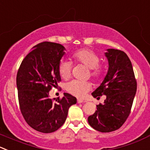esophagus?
Returning <instances> with one entry per match:
<instances>
[{
	"mask_svg": "<svg viewBox=\"0 0 150 150\" xmlns=\"http://www.w3.org/2000/svg\"><path fill=\"white\" fill-rule=\"evenodd\" d=\"M84 103V101L82 100V99H78V103Z\"/></svg>",
	"mask_w": 150,
	"mask_h": 150,
	"instance_id": "34e87169",
	"label": "esophagus"
}]
</instances>
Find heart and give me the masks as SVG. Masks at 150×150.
Masks as SVG:
<instances>
[{
	"label": "heart",
	"mask_w": 150,
	"mask_h": 150,
	"mask_svg": "<svg viewBox=\"0 0 150 150\" xmlns=\"http://www.w3.org/2000/svg\"><path fill=\"white\" fill-rule=\"evenodd\" d=\"M76 62L85 65L90 69V75L94 79L98 80L103 75V69L99 65L100 58L93 50L89 49H81L72 55ZM72 72V64L67 60L63 59L59 64V72L62 78L67 80L70 78ZM91 85L89 82H83L79 81H72L67 83L66 89L70 94L76 97H81L90 90Z\"/></svg>",
	"instance_id": "obj_1"
}]
</instances>
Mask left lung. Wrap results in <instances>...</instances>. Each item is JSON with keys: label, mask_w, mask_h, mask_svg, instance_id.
Returning <instances> with one entry per match:
<instances>
[{"label": "left lung", "mask_w": 150, "mask_h": 150, "mask_svg": "<svg viewBox=\"0 0 150 150\" xmlns=\"http://www.w3.org/2000/svg\"><path fill=\"white\" fill-rule=\"evenodd\" d=\"M105 56L108 69L100 86L91 95H105L103 104L97 105V110L88 117V124L102 133L114 131L122 126L130 113L137 89V83L131 62L125 52L107 49Z\"/></svg>", "instance_id": "left-lung-1"}]
</instances>
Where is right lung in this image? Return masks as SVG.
Listing matches in <instances>:
<instances>
[{
    "label": "right lung",
    "instance_id": "obj_1",
    "mask_svg": "<svg viewBox=\"0 0 150 150\" xmlns=\"http://www.w3.org/2000/svg\"><path fill=\"white\" fill-rule=\"evenodd\" d=\"M61 44L44 42L36 45L25 56L17 75L20 110L26 122L34 130L53 133L66 121L69 108L77 99L64 93L53 102L49 91L62 81L59 64L65 54Z\"/></svg>",
    "mask_w": 150,
    "mask_h": 150
}]
</instances>
